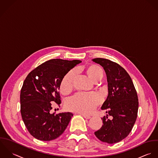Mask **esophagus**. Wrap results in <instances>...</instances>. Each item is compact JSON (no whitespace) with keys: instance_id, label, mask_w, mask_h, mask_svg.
I'll return each mask as SVG.
<instances>
[{"instance_id":"obj_1","label":"esophagus","mask_w":158,"mask_h":158,"mask_svg":"<svg viewBox=\"0 0 158 158\" xmlns=\"http://www.w3.org/2000/svg\"><path fill=\"white\" fill-rule=\"evenodd\" d=\"M81 115H82L83 117H84L85 118H86V119H90V118H91V117H90V116H88V115H87L81 114Z\"/></svg>"}]
</instances>
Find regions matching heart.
I'll list each match as a JSON object with an SVG mask.
<instances>
[{
	"mask_svg": "<svg viewBox=\"0 0 158 158\" xmlns=\"http://www.w3.org/2000/svg\"><path fill=\"white\" fill-rule=\"evenodd\" d=\"M85 72L95 82L100 81L104 75L102 69L96 64L89 66L85 69ZM76 75V70L72 69L63 77L60 85V91L63 95H68L72 91ZM101 102V97L96 94H79L66 102L65 108L71 112L90 114L95 110Z\"/></svg>",
	"mask_w": 158,
	"mask_h": 158,
	"instance_id": "b5f03b06",
	"label": "heart"
}]
</instances>
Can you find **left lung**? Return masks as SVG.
<instances>
[{
	"instance_id": "1",
	"label": "left lung",
	"mask_w": 158,
	"mask_h": 158,
	"mask_svg": "<svg viewBox=\"0 0 158 158\" xmlns=\"http://www.w3.org/2000/svg\"><path fill=\"white\" fill-rule=\"evenodd\" d=\"M95 63L102 66L107 76L108 96L101 109L108 115L101 118L102 126L95 132L96 137L103 142H120L131 132L137 117L138 96L132 79L126 70L118 63L108 59L96 58Z\"/></svg>"
}]
</instances>
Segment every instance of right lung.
Listing matches in <instances>:
<instances>
[{"instance_id": "obj_1", "label": "right lung", "mask_w": 158, "mask_h": 158, "mask_svg": "<svg viewBox=\"0 0 158 158\" xmlns=\"http://www.w3.org/2000/svg\"><path fill=\"white\" fill-rule=\"evenodd\" d=\"M81 60L52 59L27 75L20 94L21 114L27 130L35 139L50 141L63 134L73 115L71 112L51 114V102L61 103L59 92L63 77Z\"/></svg>"}]
</instances>
